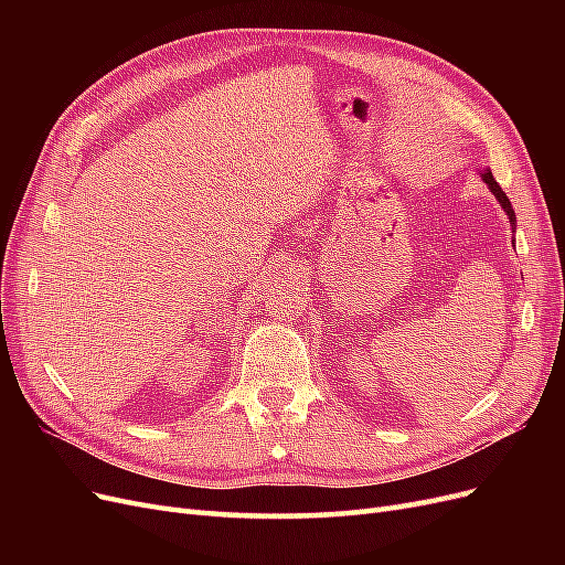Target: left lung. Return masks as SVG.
<instances>
[{
    "mask_svg": "<svg viewBox=\"0 0 565 565\" xmlns=\"http://www.w3.org/2000/svg\"><path fill=\"white\" fill-rule=\"evenodd\" d=\"M483 181H486V183L490 185V191H492V195H494V198H498V202L502 204V207H504V212L509 214V221H511V226H516V224H514V221H516V214H514V210H511V202H509L507 193H504V191H502V188H500V183L492 179V174H490V172H488V174H483Z\"/></svg>",
    "mask_w": 565,
    "mask_h": 565,
    "instance_id": "8db88e82",
    "label": "left lung"
}]
</instances>
